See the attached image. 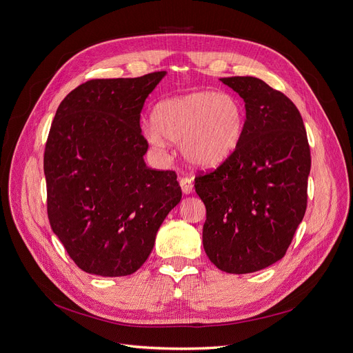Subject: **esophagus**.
Returning a JSON list of instances; mask_svg holds the SVG:
<instances>
[{
  "label": "esophagus",
  "mask_w": 353,
  "mask_h": 353,
  "mask_svg": "<svg viewBox=\"0 0 353 353\" xmlns=\"http://www.w3.org/2000/svg\"><path fill=\"white\" fill-rule=\"evenodd\" d=\"M179 185H181L182 192L185 194V195H190V194L192 192V190H194V182H192V179L188 178V176L181 178V179H179Z\"/></svg>",
  "instance_id": "esophagus-1"
}]
</instances>
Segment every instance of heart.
<instances>
[{
    "instance_id": "1",
    "label": "heart",
    "mask_w": 353,
    "mask_h": 353,
    "mask_svg": "<svg viewBox=\"0 0 353 353\" xmlns=\"http://www.w3.org/2000/svg\"><path fill=\"white\" fill-rule=\"evenodd\" d=\"M145 137L163 148L165 141L181 142V154L198 170H215L239 149L245 112L240 100L228 93L199 90L161 100L150 114Z\"/></svg>"
}]
</instances>
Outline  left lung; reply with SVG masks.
Wrapping results in <instances>:
<instances>
[{"label":"left lung","mask_w":353,"mask_h":353,"mask_svg":"<svg viewBox=\"0 0 353 353\" xmlns=\"http://www.w3.org/2000/svg\"><path fill=\"white\" fill-rule=\"evenodd\" d=\"M245 106L239 149L195 178L207 208L204 250L220 270L254 273L281 260L306 212L310 149L289 97L257 77H223Z\"/></svg>","instance_id":"1"}]
</instances>
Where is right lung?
Returning <instances> with one entry per match:
<instances>
[{
    "label": "right lung",
    "instance_id": "1",
    "mask_svg": "<svg viewBox=\"0 0 353 353\" xmlns=\"http://www.w3.org/2000/svg\"><path fill=\"white\" fill-rule=\"evenodd\" d=\"M166 76L96 79L60 103L44 152L50 225L83 272L135 273L182 192L174 171L145 163L139 125L149 93Z\"/></svg>",
    "mask_w": 353,
    "mask_h": 353
}]
</instances>
